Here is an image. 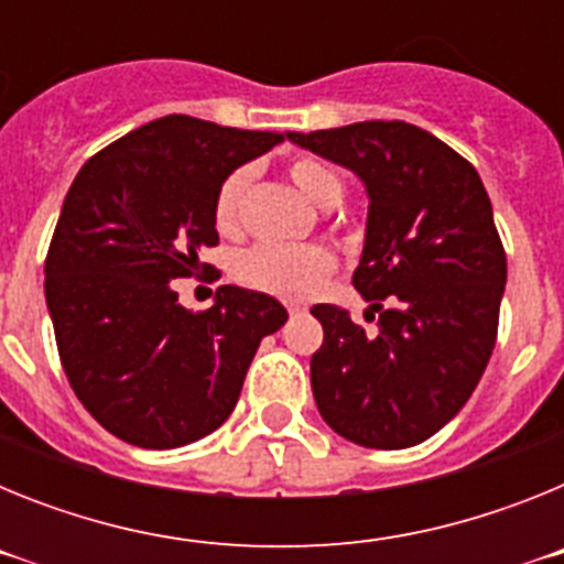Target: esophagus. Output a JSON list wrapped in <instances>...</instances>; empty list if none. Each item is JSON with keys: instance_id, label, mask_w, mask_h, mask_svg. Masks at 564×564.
<instances>
[{"instance_id": "34e87169", "label": "esophagus", "mask_w": 564, "mask_h": 564, "mask_svg": "<svg viewBox=\"0 0 564 564\" xmlns=\"http://www.w3.org/2000/svg\"><path fill=\"white\" fill-rule=\"evenodd\" d=\"M299 311H305V307L293 305V302H291V305H288V313H291V316H293V313H299Z\"/></svg>"}]
</instances>
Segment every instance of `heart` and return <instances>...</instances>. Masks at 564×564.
<instances>
[{
  "label": "heart",
  "instance_id": "1",
  "mask_svg": "<svg viewBox=\"0 0 564 564\" xmlns=\"http://www.w3.org/2000/svg\"><path fill=\"white\" fill-rule=\"evenodd\" d=\"M293 186L307 200L322 208H333L344 197L341 174L330 163L299 154L288 163ZM251 186V169L239 166L223 177L214 194V223L223 234H234L242 220V203ZM336 271V253L325 246H276L259 242L234 259V276L253 291L279 299H307L325 285Z\"/></svg>",
  "mask_w": 564,
  "mask_h": 564
}]
</instances>
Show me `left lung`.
<instances>
[{
	"label": "left lung",
	"instance_id": "obj_1",
	"mask_svg": "<svg viewBox=\"0 0 564 564\" xmlns=\"http://www.w3.org/2000/svg\"><path fill=\"white\" fill-rule=\"evenodd\" d=\"M293 143L352 169L370 220L352 285L367 322L316 305L325 341L311 358L313 398L333 432L370 449H406L471 398L497 341L506 248L471 163L406 121H361Z\"/></svg>",
	"mask_w": 564,
	"mask_h": 564
}]
</instances>
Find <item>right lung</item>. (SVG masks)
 Instances as JSON below:
<instances>
[{"label": "right lung", "instance_id": "right-lung-1", "mask_svg": "<svg viewBox=\"0 0 564 564\" xmlns=\"http://www.w3.org/2000/svg\"><path fill=\"white\" fill-rule=\"evenodd\" d=\"M279 141L282 132L166 115L76 174L44 259V296L69 387L115 437L174 449L212 435L237 406L259 341L288 322L265 293L223 285L192 313L169 285L212 271L197 253L220 246L214 194Z\"/></svg>", "mask_w": 564, "mask_h": 564}]
</instances>
